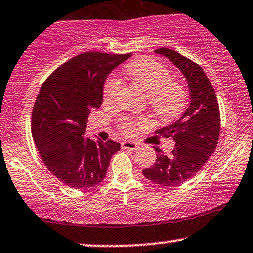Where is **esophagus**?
Returning <instances> with one entry per match:
<instances>
[{
  "label": "esophagus",
  "instance_id": "1",
  "mask_svg": "<svg viewBox=\"0 0 253 253\" xmlns=\"http://www.w3.org/2000/svg\"><path fill=\"white\" fill-rule=\"evenodd\" d=\"M121 147L124 149H130V150H135L137 148V145L133 141H124L121 142Z\"/></svg>",
  "mask_w": 253,
  "mask_h": 253
}]
</instances>
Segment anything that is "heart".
I'll list each match as a JSON object with an SVG mask.
<instances>
[{
    "label": "heart",
    "mask_w": 253,
    "mask_h": 253,
    "mask_svg": "<svg viewBox=\"0 0 253 253\" xmlns=\"http://www.w3.org/2000/svg\"><path fill=\"white\" fill-rule=\"evenodd\" d=\"M125 71L129 81L147 94L150 108L162 120H171L183 112L187 101L184 86L171 79L170 71L164 64L152 58H142L130 63ZM121 88L123 84L119 79H107L103 91L104 104L116 103ZM147 126H149V121L146 119H125L121 129L127 135H132L137 128Z\"/></svg>",
    "instance_id": "1"
}]
</instances>
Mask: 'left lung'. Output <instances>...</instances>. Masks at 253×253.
Masks as SVG:
<instances>
[{"label":"left lung","instance_id":"1","mask_svg":"<svg viewBox=\"0 0 253 253\" xmlns=\"http://www.w3.org/2000/svg\"><path fill=\"white\" fill-rule=\"evenodd\" d=\"M155 53L165 56L183 73L190 103L180 119L155 132L174 140L171 154L167 156L154 147L155 164L143 169L142 174L156 184L174 187L193 177L215 152L220 130L219 106L215 89L198 64L167 47L155 50Z\"/></svg>","mask_w":253,"mask_h":253}]
</instances>
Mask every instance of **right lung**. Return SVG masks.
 Segmentation results:
<instances>
[{"label":"right lung","mask_w":253,"mask_h":253,"mask_svg":"<svg viewBox=\"0 0 253 253\" xmlns=\"http://www.w3.org/2000/svg\"><path fill=\"white\" fill-rule=\"evenodd\" d=\"M132 53L84 52L51 73L34 105L31 133L44 165L60 182L87 189L103 182L120 143L85 136L87 118L103 104L104 83Z\"/></svg>","instance_id":"add662e5"}]
</instances>
